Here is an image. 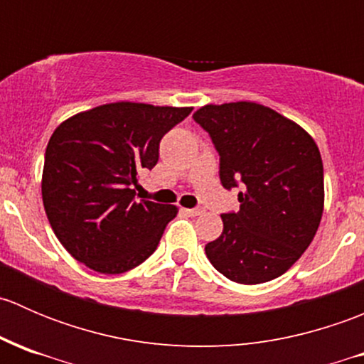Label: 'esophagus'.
<instances>
[{
    "label": "esophagus",
    "instance_id": "34e87169",
    "mask_svg": "<svg viewBox=\"0 0 364 364\" xmlns=\"http://www.w3.org/2000/svg\"><path fill=\"white\" fill-rule=\"evenodd\" d=\"M183 211L186 213V215H190V216H199V215H203V209H199V208H196V209H183Z\"/></svg>",
    "mask_w": 364,
    "mask_h": 364
}]
</instances>
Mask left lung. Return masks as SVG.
Masks as SVG:
<instances>
[{"label":"left lung","instance_id":"8db88e82","mask_svg":"<svg viewBox=\"0 0 364 364\" xmlns=\"http://www.w3.org/2000/svg\"><path fill=\"white\" fill-rule=\"evenodd\" d=\"M193 119L220 155V181L240 185V211L222 215L218 240L205 245L216 271L243 285L291 269L310 247L324 211L321 151L303 127L255 102L209 104Z\"/></svg>","mask_w":364,"mask_h":364}]
</instances>
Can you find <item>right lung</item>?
<instances>
[{
	"mask_svg": "<svg viewBox=\"0 0 364 364\" xmlns=\"http://www.w3.org/2000/svg\"><path fill=\"white\" fill-rule=\"evenodd\" d=\"M193 107L114 102L73 114L50 135L42 200L54 234L75 260L102 274L144 262L178 205L135 199L161 137Z\"/></svg>",
	"mask_w": 364,
	"mask_h": 364,
	"instance_id": "obj_1",
	"label": "right lung"
}]
</instances>
